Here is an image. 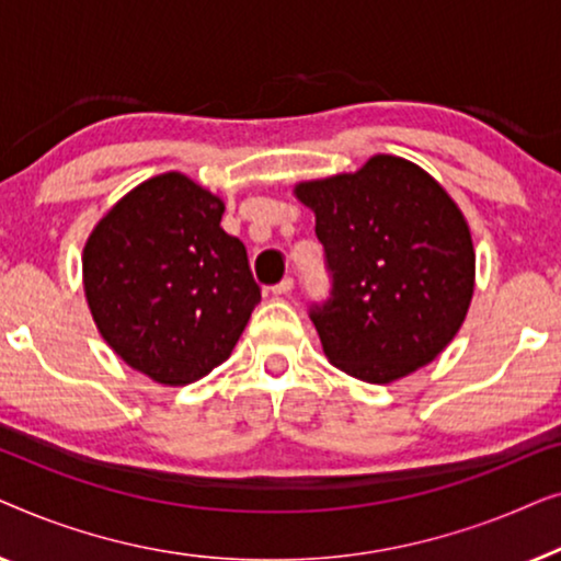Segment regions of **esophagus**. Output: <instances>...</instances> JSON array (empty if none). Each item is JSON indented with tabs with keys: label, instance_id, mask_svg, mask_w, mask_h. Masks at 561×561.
Here are the masks:
<instances>
[{
	"label": "esophagus",
	"instance_id": "34e87169",
	"mask_svg": "<svg viewBox=\"0 0 561 561\" xmlns=\"http://www.w3.org/2000/svg\"><path fill=\"white\" fill-rule=\"evenodd\" d=\"M290 290H294V278H283L280 283H275V286L271 288V294L273 296H286V294H290Z\"/></svg>",
	"mask_w": 561,
	"mask_h": 561
}]
</instances>
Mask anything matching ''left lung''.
Returning <instances> with one entry per match:
<instances>
[{"instance_id":"1","label":"left lung","mask_w":561,"mask_h":561,"mask_svg":"<svg viewBox=\"0 0 561 561\" xmlns=\"http://www.w3.org/2000/svg\"><path fill=\"white\" fill-rule=\"evenodd\" d=\"M332 290L309 317L332 365L393 382L432 363L462 327L474 290L470 227L447 191L396 156L306 181Z\"/></svg>"}]
</instances>
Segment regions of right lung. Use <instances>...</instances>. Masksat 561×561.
<instances>
[{"label": "right lung", "instance_id": "obj_1", "mask_svg": "<svg viewBox=\"0 0 561 561\" xmlns=\"http://www.w3.org/2000/svg\"><path fill=\"white\" fill-rule=\"evenodd\" d=\"M225 204L183 173L140 183L83 248V290L106 344L163 386L225 363L260 304L248 250L219 227Z\"/></svg>", "mask_w": 561, "mask_h": 561}]
</instances>
